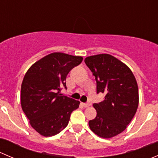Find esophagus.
I'll return each instance as SVG.
<instances>
[{
	"mask_svg": "<svg viewBox=\"0 0 158 158\" xmlns=\"http://www.w3.org/2000/svg\"><path fill=\"white\" fill-rule=\"evenodd\" d=\"M81 105H82V106H83L84 108H87V107H89V106H91L90 103H81Z\"/></svg>",
	"mask_w": 158,
	"mask_h": 158,
	"instance_id": "34e87169",
	"label": "esophagus"
}]
</instances>
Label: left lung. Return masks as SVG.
<instances>
[{
    "label": "left lung",
    "mask_w": 158,
    "mask_h": 158,
    "mask_svg": "<svg viewBox=\"0 0 158 158\" xmlns=\"http://www.w3.org/2000/svg\"><path fill=\"white\" fill-rule=\"evenodd\" d=\"M95 76L97 93L105 99L93 104L97 115L89 122V128L98 137L111 138L125 130L138 109V87L127 65L110 54H98L85 59Z\"/></svg>",
    "instance_id": "1"
}]
</instances>
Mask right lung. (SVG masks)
<instances>
[{"instance_id": "obj_1", "label": "right lung", "mask_w": 158, "mask_h": 158, "mask_svg": "<svg viewBox=\"0 0 158 158\" xmlns=\"http://www.w3.org/2000/svg\"><path fill=\"white\" fill-rule=\"evenodd\" d=\"M82 56L52 52L33 63L21 84L20 102L31 127L40 135H57L68 125L70 114L78 109L77 100L60 93L66 76L82 63Z\"/></svg>"}]
</instances>
